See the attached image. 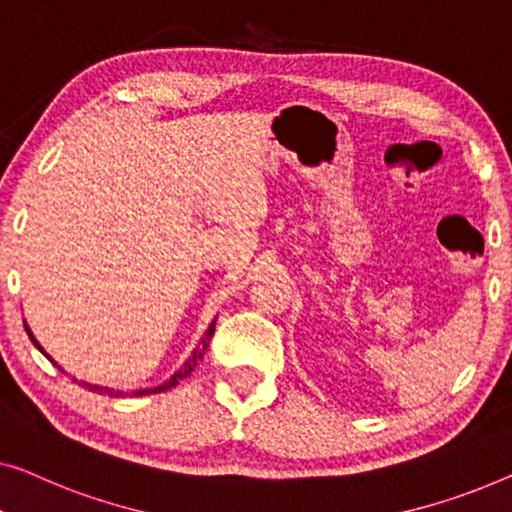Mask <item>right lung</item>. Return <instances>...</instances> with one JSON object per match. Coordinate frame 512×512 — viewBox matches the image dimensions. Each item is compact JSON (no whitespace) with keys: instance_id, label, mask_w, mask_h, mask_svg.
<instances>
[{"instance_id":"right-lung-1","label":"right lung","mask_w":512,"mask_h":512,"mask_svg":"<svg viewBox=\"0 0 512 512\" xmlns=\"http://www.w3.org/2000/svg\"><path fill=\"white\" fill-rule=\"evenodd\" d=\"M27 329V334H30V338H32V343L37 345V348L43 352V348L41 345L37 343V338L32 336V331H30V327H25ZM213 331H215V322H211V327H208V331H206V336L201 338V345L197 350L192 352V357L187 359V362L181 366V371H176L174 373V378L171 380H167V383L164 385H160V387H153V390H136V392H132V397H146V394H155V392H167V390H171V387H176L178 383H181L183 378H187L190 376V373L194 371V366L199 364V359L204 357V352H206V348H208V341H211V336H213ZM43 355H46V352H43ZM48 357V355H46ZM50 359V357H48ZM50 362H53V359H50ZM83 387H88L90 392H99V394H109V397H125V392H118V390H111V387H99V385H90V383H81Z\"/></svg>"}]
</instances>
